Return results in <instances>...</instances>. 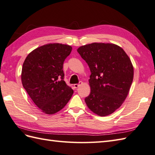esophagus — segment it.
<instances>
[{
	"instance_id": "obj_1",
	"label": "esophagus",
	"mask_w": 155,
	"mask_h": 155,
	"mask_svg": "<svg viewBox=\"0 0 155 155\" xmlns=\"http://www.w3.org/2000/svg\"><path fill=\"white\" fill-rule=\"evenodd\" d=\"M82 84V81H80V82H78V84H74V87L75 88H78L79 86H80Z\"/></svg>"
}]
</instances>
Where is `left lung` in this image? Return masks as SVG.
<instances>
[{"mask_svg":"<svg viewBox=\"0 0 155 155\" xmlns=\"http://www.w3.org/2000/svg\"><path fill=\"white\" fill-rule=\"evenodd\" d=\"M91 70V94L84 100L100 116L114 113L128 94L134 78V67L124 49L116 45L93 43L77 49Z\"/></svg>","mask_w":155,"mask_h":155,"instance_id":"8db88e82","label":"left lung"}]
</instances>
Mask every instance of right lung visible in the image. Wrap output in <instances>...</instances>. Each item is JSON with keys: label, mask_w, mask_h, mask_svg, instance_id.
Instances as JSON below:
<instances>
[{"label": "right lung", "mask_w": 155, "mask_h": 155, "mask_svg": "<svg viewBox=\"0 0 155 155\" xmlns=\"http://www.w3.org/2000/svg\"><path fill=\"white\" fill-rule=\"evenodd\" d=\"M71 46L49 44L32 51L25 59L21 82L28 95L39 109L53 114L65 106L73 90L64 81L63 63Z\"/></svg>", "instance_id": "right-lung-1"}]
</instances>
